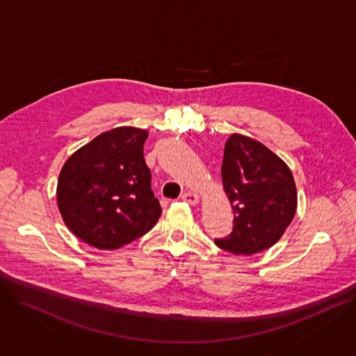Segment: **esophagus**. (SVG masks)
<instances>
[{
  "label": "esophagus",
  "instance_id": "obj_1",
  "mask_svg": "<svg viewBox=\"0 0 356 356\" xmlns=\"http://www.w3.org/2000/svg\"><path fill=\"white\" fill-rule=\"evenodd\" d=\"M181 200H182L184 202H186V204L195 207V205L200 204V195L195 193V192H185V193L181 196Z\"/></svg>",
  "mask_w": 356,
  "mask_h": 356
}]
</instances>
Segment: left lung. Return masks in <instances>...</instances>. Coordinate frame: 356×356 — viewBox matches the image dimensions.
Wrapping results in <instances>:
<instances>
[{
    "mask_svg": "<svg viewBox=\"0 0 356 356\" xmlns=\"http://www.w3.org/2000/svg\"><path fill=\"white\" fill-rule=\"evenodd\" d=\"M220 172L234 219L232 233L215 245L252 256L277 243L297 209L296 182L286 163L261 143L232 134Z\"/></svg>",
    "mask_w": 356,
    "mask_h": 356,
    "instance_id": "left-lung-1",
    "label": "left lung"
}]
</instances>
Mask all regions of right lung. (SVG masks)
Listing matches in <instances>:
<instances>
[{
  "instance_id": "1",
  "label": "right lung",
  "mask_w": 356,
  "mask_h": 356,
  "mask_svg": "<svg viewBox=\"0 0 356 356\" xmlns=\"http://www.w3.org/2000/svg\"><path fill=\"white\" fill-rule=\"evenodd\" d=\"M148 131L117 127L73 152L60 170L56 198L65 225L102 250L129 245L161 216L144 160Z\"/></svg>"
}]
</instances>
